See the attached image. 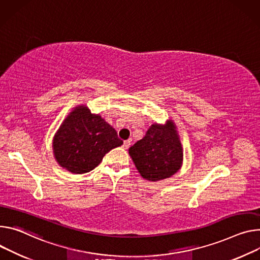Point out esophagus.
Returning a JSON list of instances; mask_svg holds the SVG:
<instances>
[{
    "label": "esophagus",
    "instance_id": "obj_1",
    "mask_svg": "<svg viewBox=\"0 0 260 260\" xmlns=\"http://www.w3.org/2000/svg\"><path fill=\"white\" fill-rule=\"evenodd\" d=\"M122 146H123V148H124V149H127V148L131 146V140H126V141H124Z\"/></svg>",
    "mask_w": 260,
    "mask_h": 260
}]
</instances>
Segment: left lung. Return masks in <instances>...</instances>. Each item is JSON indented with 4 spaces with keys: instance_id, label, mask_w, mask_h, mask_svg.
I'll list each match as a JSON object with an SVG mask.
<instances>
[{
    "instance_id": "1",
    "label": "left lung",
    "mask_w": 260,
    "mask_h": 260,
    "mask_svg": "<svg viewBox=\"0 0 260 260\" xmlns=\"http://www.w3.org/2000/svg\"><path fill=\"white\" fill-rule=\"evenodd\" d=\"M135 166L144 179L159 181L174 175L182 166L183 149L172 119L153 123L145 137L128 149Z\"/></svg>"
}]
</instances>
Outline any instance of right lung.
Masks as SVG:
<instances>
[{
	"mask_svg": "<svg viewBox=\"0 0 260 260\" xmlns=\"http://www.w3.org/2000/svg\"><path fill=\"white\" fill-rule=\"evenodd\" d=\"M123 141L100 114L86 105L75 107L53 138L54 157L63 169L83 174L98 167L103 157Z\"/></svg>",
	"mask_w": 260,
	"mask_h": 260,
	"instance_id": "add662e5",
	"label": "right lung"
}]
</instances>
